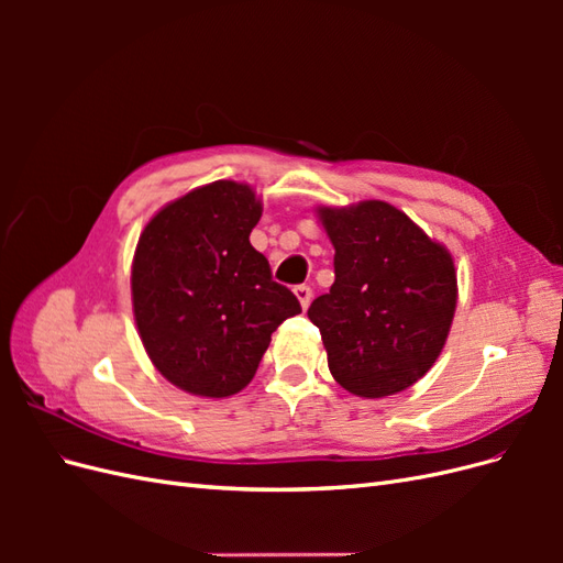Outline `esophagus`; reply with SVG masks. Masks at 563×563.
Here are the masks:
<instances>
[{"mask_svg": "<svg viewBox=\"0 0 563 563\" xmlns=\"http://www.w3.org/2000/svg\"><path fill=\"white\" fill-rule=\"evenodd\" d=\"M296 296H298V300L302 305V310H308V305L312 300V288L308 284H300V286H296Z\"/></svg>", "mask_w": 563, "mask_h": 563, "instance_id": "obj_1", "label": "esophagus"}]
</instances>
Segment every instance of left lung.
<instances>
[{"instance_id": "1", "label": "left lung", "mask_w": 563, "mask_h": 563, "mask_svg": "<svg viewBox=\"0 0 563 563\" xmlns=\"http://www.w3.org/2000/svg\"><path fill=\"white\" fill-rule=\"evenodd\" d=\"M335 249V282L308 317L333 378L356 397L411 387L432 368L455 312L451 253L387 201L319 209Z\"/></svg>"}]
</instances>
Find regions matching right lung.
Instances as JSON below:
<instances>
[{
    "label": "right lung",
    "instance_id": "1",
    "mask_svg": "<svg viewBox=\"0 0 563 563\" xmlns=\"http://www.w3.org/2000/svg\"><path fill=\"white\" fill-rule=\"evenodd\" d=\"M263 207L249 185L216 180L164 207L133 255L139 333L166 380L199 397H230L258 371L298 298L272 279L249 234Z\"/></svg>",
    "mask_w": 563,
    "mask_h": 563
}]
</instances>
